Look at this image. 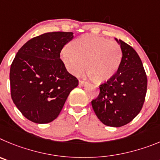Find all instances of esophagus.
<instances>
[{"label":"esophagus","mask_w":160,"mask_h":160,"mask_svg":"<svg viewBox=\"0 0 160 160\" xmlns=\"http://www.w3.org/2000/svg\"><path fill=\"white\" fill-rule=\"evenodd\" d=\"M79 83H80V85H85V84H87L88 83V82L85 81V80H79Z\"/></svg>","instance_id":"34e87169"}]
</instances>
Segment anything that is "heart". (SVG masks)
Masks as SVG:
<instances>
[{"instance_id":"b5f03b06","label":"heart","mask_w":160,"mask_h":160,"mask_svg":"<svg viewBox=\"0 0 160 160\" xmlns=\"http://www.w3.org/2000/svg\"><path fill=\"white\" fill-rule=\"evenodd\" d=\"M68 72L77 75L83 69L95 83L108 81L117 72L122 60V50L117 42L87 34L75 38L60 53Z\"/></svg>"}]
</instances>
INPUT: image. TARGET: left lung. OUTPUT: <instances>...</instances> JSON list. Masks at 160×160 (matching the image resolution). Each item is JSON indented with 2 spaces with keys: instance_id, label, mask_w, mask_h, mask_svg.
Wrapping results in <instances>:
<instances>
[{
  "instance_id": "1",
  "label": "left lung",
  "mask_w": 160,
  "mask_h": 160,
  "mask_svg": "<svg viewBox=\"0 0 160 160\" xmlns=\"http://www.w3.org/2000/svg\"><path fill=\"white\" fill-rule=\"evenodd\" d=\"M122 60L117 72L100 85V94L92 100L98 119L110 127H122L130 123L143 108L148 79L139 55L121 40Z\"/></svg>"
}]
</instances>
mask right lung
Segmentation results:
<instances>
[{"instance_id": "obj_1", "label": "right lung", "mask_w": 160, "mask_h": 160, "mask_svg": "<svg viewBox=\"0 0 160 160\" xmlns=\"http://www.w3.org/2000/svg\"><path fill=\"white\" fill-rule=\"evenodd\" d=\"M73 38L72 32H52L33 37L17 53L10 68L11 97L25 118L48 123L59 116L77 77L66 70L60 51Z\"/></svg>"}]
</instances>
